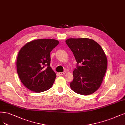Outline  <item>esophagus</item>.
I'll use <instances>...</instances> for the list:
<instances>
[{
    "instance_id": "34e87169",
    "label": "esophagus",
    "mask_w": 125,
    "mask_h": 125,
    "mask_svg": "<svg viewBox=\"0 0 125 125\" xmlns=\"http://www.w3.org/2000/svg\"><path fill=\"white\" fill-rule=\"evenodd\" d=\"M65 73H66V72H61V73H59V74L60 75H63L65 74Z\"/></svg>"
}]
</instances>
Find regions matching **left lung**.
Returning <instances> with one entry per match:
<instances>
[{"instance_id": "1", "label": "left lung", "mask_w": 125, "mask_h": 125, "mask_svg": "<svg viewBox=\"0 0 125 125\" xmlns=\"http://www.w3.org/2000/svg\"><path fill=\"white\" fill-rule=\"evenodd\" d=\"M65 42L77 62L74 79L70 83L71 89L83 95L94 93L101 84L107 67L102 48L94 40L87 38H69Z\"/></svg>"}]
</instances>
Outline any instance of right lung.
<instances>
[{"mask_svg": "<svg viewBox=\"0 0 125 125\" xmlns=\"http://www.w3.org/2000/svg\"><path fill=\"white\" fill-rule=\"evenodd\" d=\"M59 42L40 39L27 43L19 51L17 69L22 83L32 91L41 92L52 86L56 78L50 65V52Z\"/></svg>", "mask_w": 125, "mask_h": 125, "instance_id": "1", "label": "right lung"}]
</instances>
